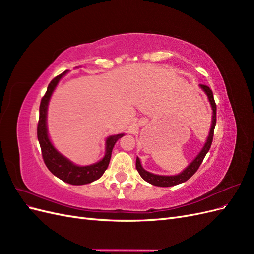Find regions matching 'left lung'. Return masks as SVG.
<instances>
[{
	"label": "left lung",
	"mask_w": 254,
	"mask_h": 254,
	"mask_svg": "<svg viewBox=\"0 0 254 254\" xmlns=\"http://www.w3.org/2000/svg\"><path fill=\"white\" fill-rule=\"evenodd\" d=\"M199 87H200V89L204 92L205 95L207 96V99H209L211 108H212L211 128H210V132H209V135H207V137H206V141L203 145V147L201 148L200 152H199L196 156V158L191 161V162L186 168H184L181 173L177 174V175H173V176L157 175V174H152L148 171L144 170L140 158L136 157L135 166H136L137 172H139L140 176L146 182L152 184V186L168 188V187H174V186H177V184H180V183L188 181L190 177L197 172L199 166H200V164L202 163L205 155L209 152V150L211 148L213 135H214V129H215V125H216V104H215V101H214L213 92L209 87L204 86V84H199Z\"/></svg>",
	"instance_id": "1"
}]
</instances>
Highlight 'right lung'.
I'll list each match as a JSON object with an SVG mask.
<instances>
[{
	"mask_svg": "<svg viewBox=\"0 0 254 254\" xmlns=\"http://www.w3.org/2000/svg\"><path fill=\"white\" fill-rule=\"evenodd\" d=\"M68 71H64L63 74L58 75L54 78L48 87L47 93L42 97L40 109H39V123H38V141H39L40 147L42 150V157L44 163L50 170V172L56 176L57 178L66 183L73 184V186H82L88 184L101 178L107 167L109 165L112 149L114 144L124 136L125 133L113 134L106 137L105 141V156L97 161V162L90 165H77L73 161L67 159L63 153L59 152L55 146L53 145L48 130V110L49 104L52 95L58 86L59 81Z\"/></svg>",
	"mask_w": 254,
	"mask_h": 254,
	"instance_id": "obj_1",
	"label": "right lung"
}]
</instances>
